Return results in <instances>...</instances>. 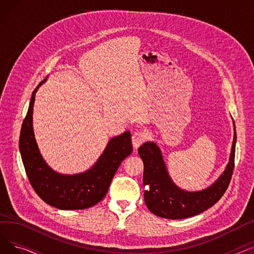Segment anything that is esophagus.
<instances>
[{"mask_svg": "<svg viewBox=\"0 0 254 254\" xmlns=\"http://www.w3.org/2000/svg\"><path fill=\"white\" fill-rule=\"evenodd\" d=\"M146 139H147V136H146L145 132L143 131H136L134 135L131 136V144L134 146V148L137 149L140 145H142Z\"/></svg>", "mask_w": 254, "mask_h": 254, "instance_id": "obj_1", "label": "esophagus"}]
</instances>
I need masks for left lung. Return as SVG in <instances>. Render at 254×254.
Returning <instances> with one entry per match:
<instances>
[{
    "mask_svg": "<svg viewBox=\"0 0 254 254\" xmlns=\"http://www.w3.org/2000/svg\"><path fill=\"white\" fill-rule=\"evenodd\" d=\"M229 163L222 174L208 188L189 191L180 189L169 175L161 148L155 142H145L138 152L144 164V199L153 214L168 219H182L194 216L216 204L230 184L235 165L236 126Z\"/></svg>",
    "mask_w": 254,
    "mask_h": 254,
    "instance_id": "obj_1",
    "label": "left lung"
}]
</instances>
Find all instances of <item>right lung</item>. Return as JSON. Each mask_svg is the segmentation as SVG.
Instances as JSON below:
<instances>
[{
    "label": "right lung",
    "instance_id": "add662e5",
    "mask_svg": "<svg viewBox=\"0 0 254 254\" xmlns=\"http://www.w3.org/2000/svg\"><path fill=\"white\" fill-rule=\"evenodd\" d=\"M47 78L40 82L30 101L19 138L22 163L36 193L45 203L61 210H81L95 206L108 192L120 164L131 151L130 132L111 138L103 153L88 170L77 174H61L51 169L40 153L33 127L36 92Z\"/></svg>",
    "mask_w": 254,
    "mask_h": 254
}]
</instances>
